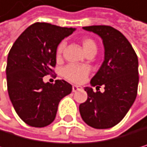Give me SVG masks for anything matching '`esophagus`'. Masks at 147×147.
Instances as JSON below:
<instances>
[{
  "label": "esophagus",
  "instance_id": "obj_1",
  "mask_svg": "<svg viewBox=\"0 0 147 147\" xmlns=\"http://www.w3.org/2000/svg\"><path fill=\"white\" fill-rule=\"evenodd\" d=\"M81 89H82L81 86H72V92H77V91H79V90H81Z\"/></svg>",
  "mask_w": 147,
  "mask_h": 147
}]
</instances>
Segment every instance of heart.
<instances>
[{"label":"heart","mask_w":147,"mask_h":147,"mask_svg":"<svg viewBox=\"0 0 147 147\" xmlns=\"http://www.w3.org/2000/svg\"><path fill=\"white\" fill-rule=\"evenodd\" d=\"M82 47L84 53L86 55L90 53L96 54L97 52V44L91 38H84L82 39ZM64 48V43L61 42L57 46L56 48V57L57 59L61 58V54H63ZM90 69L86 66H78V65H74V64H70L66 66L63 69V76L68 79L70 82L73 83H77L80 84L83 83L84 80L86 79L87 76L89 75Z\"/></svg>","instance_id":"1"}]
</instances>
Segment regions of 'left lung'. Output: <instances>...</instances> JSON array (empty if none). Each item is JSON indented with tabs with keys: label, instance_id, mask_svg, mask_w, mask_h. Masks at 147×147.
Instances as JSON below:
<instances>
[{
	"label": "left lung",
	"instance_id": "1",
	"mask_svg": "<svg viewBox=\"0 0 147 147\" xmlns=\"http://www.w3.org/2000/svg\"><path fill=\"white\" fill-rule=\"evenodd\" d=\"M83 29L98 34L103 40L105 57L92 78V86H105L104 92L86 87L87 100L79 105L82 119L95 129H109L119 123L134 103L138 84L137 54L124 35L109 25Z\"/></svg>",
	"mask_w": 147,
	"mask_h": 147
}]
</instances>
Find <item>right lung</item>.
I'll use <instances>...</instances> for the list:
<instances>
[{
  "mask_svg": "<svg viewBox=\"0 0 147 147\" xmlns=\"http://www.w3.org/2000/svg\"><path fill=\"white\" fill-rule=\"evenodd\" d=\"M74 31L38 22L13 44L6 68L8 92L16 114L26 124L41 128L53 123L59 102L71 92V84L65 80L44 83L43 77L54 72L57 46Z\"/></svg>",
  "mask_w": 147,
  "mask_h": 147,
  "instance_id": "add662e5",
  "label": "right lung"
}]
</instances>
